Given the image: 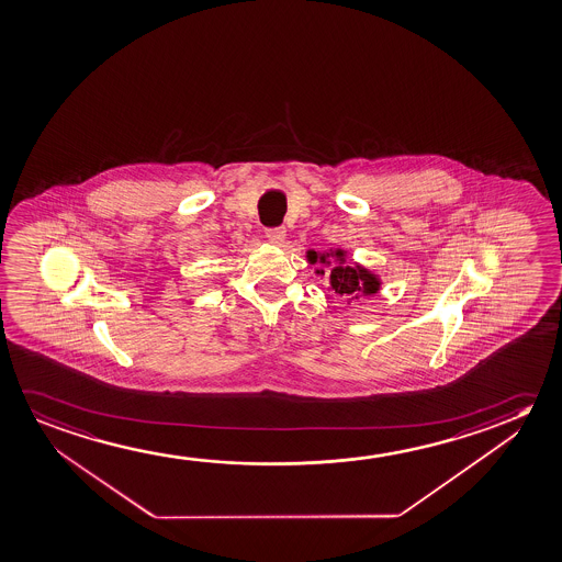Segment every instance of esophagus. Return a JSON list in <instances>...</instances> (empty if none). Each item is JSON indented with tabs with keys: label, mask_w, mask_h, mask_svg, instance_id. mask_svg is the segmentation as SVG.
<instances>
[{
	"label": "esophagus",
	"mask_w": 562,
	"mask_h": 562,
	"mask_svg": "<svg viewBox=\"0 0 562 562\" xmlns=\"http://www.w3.org/2000/svg\"><path fill=\"white\" fill-rule=\"evenodd\" d=\"M268 241L274 243V245H282L285 239L284 227H268L267 229Z\"/></svg>",
	"instance_id": "esophagus-1"
}]
</instances>
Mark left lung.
Instances as JSON below:
<instances>
[{
    "instance_id": "8db88e82",
    "label": "left lung",
    "mask_w": 562,
    "mask_h": 562,
    "mask_svg": "<svg viewBox=\"0 0 562 562\" xmlns=\"http://www.w3.org/2000/svg\"><path fill=\"white\" fill-rule=\"evenodd\" d=\"M346 257L348 252L345 249H310L305 252V259L310 265H319V268H315V274L328 278V290L338 295H346L348 302L378 294L381 290L380 274H375L360 262H348ZM327 266L331 267L328 273L324 270Z\"/></svg>"
}]
</instances>
